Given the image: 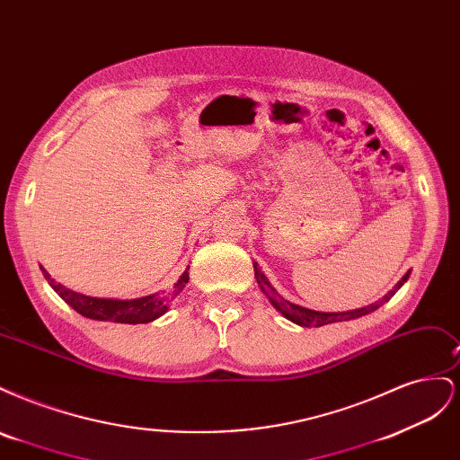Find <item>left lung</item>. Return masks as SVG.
I'll list each match as a JSON object with an SVG mask.
<instances>
[{
	"label": "left lung",
	"instance_id": "8db88e82",
	"mask_svg": "<svg viewBox=\"0 0 460 460\" xmlns=\"http://www.w3.org/2000/svg\"><path fill=\"white\" fill-rule=\"evenodd\" d=\"M253 269H255V278H257V284L259 288L262 289V294H267L270 303L274 305V307L280 311L288 320H291V323H296L299 326H324V324H332V323H341V320H353V318H358L363 314H368L372 311H376L380 307V305H384L385 301L392 299L395 296V291L407 282V278L411 272H407L405 276L401 278V280L395 284V288L389 291V294L384 296V299H380L378 303H372L368 305V307H363V309H355V311H347V313H318V311H311V309H305V307H299V305L296 303H289L288 299H284L278 291L270 286V282L264 278V274L261 272V269L257 267V262H253Z\"/></svg>",
	"mask_w": 460,
	"mask_h": 460
}]
</instances>
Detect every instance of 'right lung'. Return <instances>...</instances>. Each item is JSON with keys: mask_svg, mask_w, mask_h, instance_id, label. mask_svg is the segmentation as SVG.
I'll use <instances>...</instances> for the list:
<instances>
[{"mask_svg": "<svg viewBox=\"0 0 460 460\" xmlns=\"http://www.w3.org/2000/svg\"><path fill=\"white\" fill-rule=\"evenodd\" d=\"M40 269L46 280L49 282V286L55 289V294L71 305L76 313L92 320H109V323H120V324H146V323H151V320L159 318L161 314L169 311V303L186 288L190 280V274L186 269L184 274L178 278V282L171 289L161 291V294L146 296L140 299L119 301V299H100V297L76 294V291L65 288L59 282H55L44 267Z\"/></svg>", "mask_w": 460, "mask_h": 460, "instance_id": "1", "label": "right lung"}]
</instances>
